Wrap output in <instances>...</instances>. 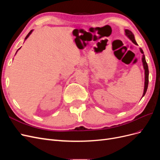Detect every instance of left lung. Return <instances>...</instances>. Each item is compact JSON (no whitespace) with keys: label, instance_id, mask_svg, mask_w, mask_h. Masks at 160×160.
<instances>
[{"label":"left lung","instance_id":"obj_1","mask_svg":"<svg viewBox=\"0 0 160 160\" xmlns=\"http://www.w3.org/2000/svg\"><path fill=\"white\" fill-rule=\"evenodd\" d=\"M125 34L129 39L132 41L134 44H135L136 45H138L136 41L135 40V37H134V35L133 34V32L128 30V29H125ZM140 52H141L143 55H142V62H143V69L145 70V83H144V89H143V93L142 95V98L146 94L147 89H148V82H149V69H148V66L146 61V57H145V55L143 54V50L140 48L139 49Z\"/></svg>","mask_w":160,"mask_h":160}]
</instances>
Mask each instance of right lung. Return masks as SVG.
Wrapping results in <instances>:
<instances>
[{
	"label": "right lung",
	"instance_id": "right-lung-1",
	"mask_svg": "<svg viewBox=\"0 0 160 160\" xmlns=\"http://www.w3.org/2000/svg\"><path fill=\"white\" fill-rule=\"evenodd\" d=\"M32 31H33V30H31V31H30V32H28V35H27V37H25V40H26V39H27V38H28V37H29V35H31V33H32ZM21 48H19V49H18V50H17V52H16V53H17V51H18V50H19V49H21Z\"/></svg>",
	"mask_w": 160,
	"mask_h": 160
}]
</instances>
